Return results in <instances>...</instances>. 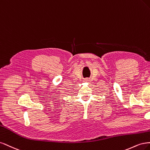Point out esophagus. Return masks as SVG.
I'll list each match as a JSON object with an SVG mask.
<instances>
[{
	"mask_svg": "<svg viewBox=\"0 0 150 150\" xmlns=\"http://www.w3.org/2000/svg\"><path fill=\"white\" fill-rule=\"evenodd\" d=\"M85 81L89 82L90 81V79H85Z\"/></svg>",
	"mask_w": 150,
	"mask_h": 150,
	"instance_id": "obj_1",
	"label": "esophagus"
}]
</instances>
